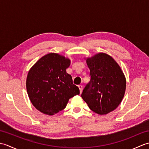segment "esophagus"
Returning <instances> with one entry per match:
<instances>
[{
  "label": "esophagus",
  "mask_w": 149,
  "mask_h": 149,
  "mask_svg": "<svg viewBox=\"0 0 149 149\" xmlns=\"http://www.w3.org/2000/svg\"><path fill=\"white\" fill-rule=\"evenodd\" d=\"M78 87H79V90H80V93H82V91H83V85H81V84H80V85H79V86H78Z\"/></svg>",
  "instance_id": "34e87169"
}]
</instances>
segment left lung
<instances>
[{"instance_id":"8db88e82","label":"left lung","mask_w":149,"mask_h":149,"mask_svg":"<svg viewBox=\"0 0 149 149\" xmlns=\"http://www.w3.org/2000/svg\"><path fill=\"white\" fill-rule=\"evenodd\" d=\"M90 70L91 79L81 97L90 109L99 115H106L118 107L124 97L125 77L111 56L100 52L84 58Z\"/></svg>"}]
</instances>
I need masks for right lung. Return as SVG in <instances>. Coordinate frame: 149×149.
I'll use <instances>...</instances> for the list:
<instances>
[{"label": "right lung", "mask_w": 149, "mask_h": 149, "mask_svg": "<svg viewBox=\"0 0 149 149\" xmlns=\"http://www.w3.org/2000/svg\"><path fill=\"white\" fill-rule=\"evenodd\" d=\"M70 59L57 53H49L36 62L28 72L27 92L31 103L43 114L54 115L65 108L69 99L79 94L66 72Z\"/></svg>", "instance_id": "right-lung-1"}]
</instances>
